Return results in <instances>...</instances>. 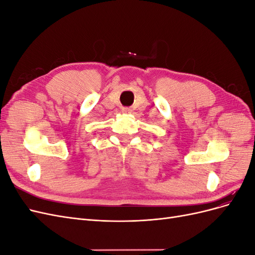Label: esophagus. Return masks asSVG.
Wrapping results in <instances>:
<instances>
[{"instance_id":"1","label":"esophagus","mask_w":255,"mask_h":255,"mask_svg":"<svg viewBox=\"0 0 255 255\" xmlns=\"http://www.w3.org/2000/svg\"><path fill=\"white\" fill-rule=\"evenodd\" d=\"M122 113H123V114H130V113H132V110H129V109H123V110H122Z\"/></svg>"}]
</instances>
